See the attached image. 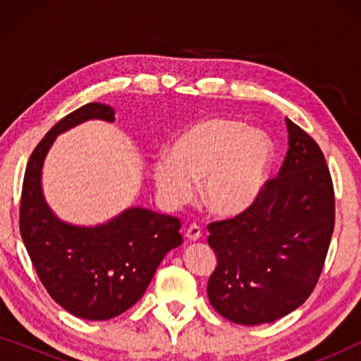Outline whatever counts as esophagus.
Returning <instances> with one entry per match:
<instances>
[{"mask_svg": "<svg viewBox=\"0 0 361 361\" xmlns=\"http://www.w3.org/2000/svg\"><path fill=\"white\" fill-rule=\"evenodd\" d=\"M185 236H187V240H190V241H197L202 236V228L197 224H192V225H189L187 226V231H185Z\"/></svg>", "mask_w": 361, "mask_h": 361, "instance_id": "esophagus-1", "label": "esophagus"}]
</instances>
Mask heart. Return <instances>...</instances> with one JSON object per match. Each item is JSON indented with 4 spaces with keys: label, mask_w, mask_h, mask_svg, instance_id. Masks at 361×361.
Segmentation results:
<instances>
[{
    "label": "heart",
    "mask_w": 361,
    "mask_h": 361,
    "mask_svg": "<svg viewBox=\"0 0 361 361\" xmlns=\"http://www.w3.org/2000/svg\"><path fill=\"white\" fill-rule=\"evenodd\" d=\"M273 146L263 131L245 123L214 116L182 131L154 162L152 180L171 204L192 195L190 182L210 212L236 215L253 204L268 176Z\"/></svg>",
    "instance_id": "heart-1"
}]
</instances>
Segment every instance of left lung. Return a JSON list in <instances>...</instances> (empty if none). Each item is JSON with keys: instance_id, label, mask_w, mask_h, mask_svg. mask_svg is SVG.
I'll use <instances>...</instances> for the list:
<instances>
[{"instance_id": "8db88e82", "label": "left lung", "mask_w": 361, "mask_h": 361, "mask_svg": "<svg viewBox=\"0 0 361 361\" xmlns=\"http://www.w3.org/2000/svg\"><path fill=\"white\" fill-rule=\"evenodd\" d=\"M286 126L289 149L278 177L240 215L209 224L216 268L207 293L235 324H269L302 305L334 233V184L322 151L289 118Z\"/></svg>"}]
</instances>
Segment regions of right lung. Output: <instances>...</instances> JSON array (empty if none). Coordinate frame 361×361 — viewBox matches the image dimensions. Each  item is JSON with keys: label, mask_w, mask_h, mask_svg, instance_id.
Masks as SVG:
<instances>
[{"label": "right lung", "mask_w": 361, "mask_h": 361, "mask_svg": "<svg viewBox=\"0 0 361 361\" xmlns=\"http://www.w3.org/2000/svg\"><path fill=\"white\" fill-rule=\"evenodd\" d=\"M88 120L115 121V110L87 103L62 118L29 157L24 174L19 230L44 288L67 312L108 320L135 305L167 251L182 243L180 220L133 207L97 226L57 219L42 194L41 174L61 133Z\"/></svg>", "instance_id": "obj_1"}]
</instances>
